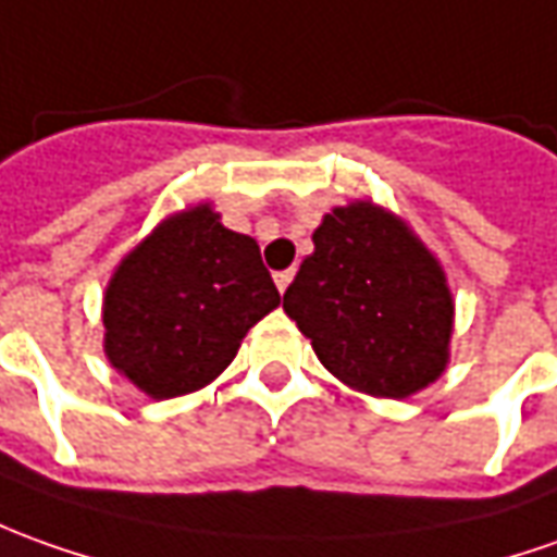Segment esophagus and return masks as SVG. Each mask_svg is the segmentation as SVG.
Listing matches in <instances>:
<instances>
[{
	"mask_svg": "<svg viewBox=\"0 0 557 557\" xmlns=\"http://www.w3.org/2000/svg\"><path fill=\"white\" fill-rule=\"evenodd\" d=\"M293 277H295V271H293V268H289V271H277V274H274V283H277V289H280V293H286V286H289V283H293Z\"/></svg>",
	"mask_w": 557,
	"mask_h": 557,
	"instance_id": "obj_1",
	"label": "esophagus"
}]
</instances>
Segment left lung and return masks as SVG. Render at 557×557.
Wrapping results in <instances>:
<instances>
[{"instance_id":"8db88e82","label":"left lung","mask_w":557,"mask_h":557,"mask_svg":"<svg viewBox=\"0 0 557 557\" xmlns=\"http://www.w3.org/2000/svg\"><path fill=\"white\" fill-rule=\"evenodd\" d=\"M283 310L329 372L372 396H411L448 362L454 305L445 274L399 219L372 203L323 219Z\"/></svg>"}]
</instances>
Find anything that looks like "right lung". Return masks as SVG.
<instances>
[{"label": "right lung", "mask_w": 557, "mask_h": 557, "mask_svg": "<svg viewBox=\"0 0 557 557\" xmlns=\"http://www.w3.org/2000/svg\"><path fill=\"white\" fill-rule=\"evenodd\" d=\"M280 305L259 244L200 203L168 219L106 289V357L154 399L225 372L249 329Z\"/></svg>", "instance_id": "obj_1"}]
</instances>
